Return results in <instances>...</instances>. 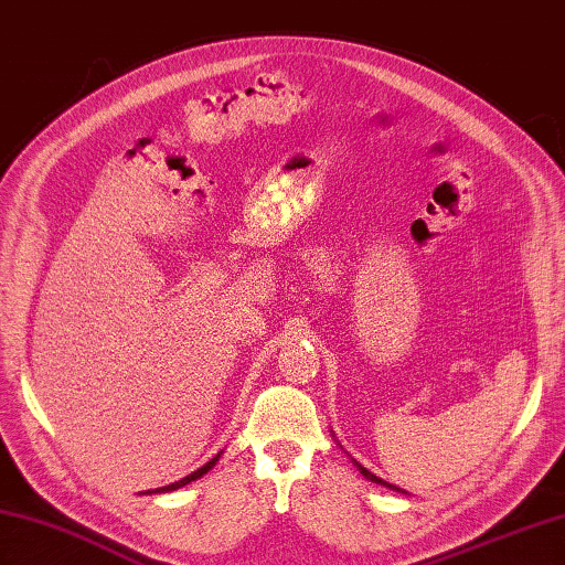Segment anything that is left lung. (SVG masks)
<instances>
[{
  "label": "left lung",
  "mask_w": 565,
  "mask_h": 565,
  "mask_svg": "<svg viewBox=\"0 0 565 565\" xmlns=\"http://www.w3.org/2000/svg\"><path fill=\"white\" fill-rule=\"evenodd\" d=\"M353 462H355V460H353ZM355 466H358L360 475H365L370 482H377V484H382V487H388V489H394V491H401V494H408V491H403L401 487H396V484H388V482H384V480H382V477H377V475H372V472H370L367 468H363V466H360V462H355Z\"/></svg>",
  "instance_id": "left-lung-1"
}]
</instances>
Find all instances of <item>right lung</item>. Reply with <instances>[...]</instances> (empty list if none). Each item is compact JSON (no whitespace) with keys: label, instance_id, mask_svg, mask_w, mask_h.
Segmentation results:
<instances>
[{"label":"right lung","instance_id":"obj_1","mask_svg":"<svg viewBox=\"0 0 565 565\" xmlns=\"http://www.w3.org/2000/svg\"><path fill=\"white\" fill-rule=\"evenodd\" d=\"M224 451H220V454H216L212 460H207L205 462V466H202V468H198L195 472H191V475H185L183 477V480H179V482H171V484H167V487H159V489H148V491H145V494H162V491H173V489H181V487H185V484H191V482H195L198 480V477H202V475H205V472H210L214 466H216V460H220V456H222Z\"/></svg>","mask_w":565,"mask_h":565}]
</instances>
